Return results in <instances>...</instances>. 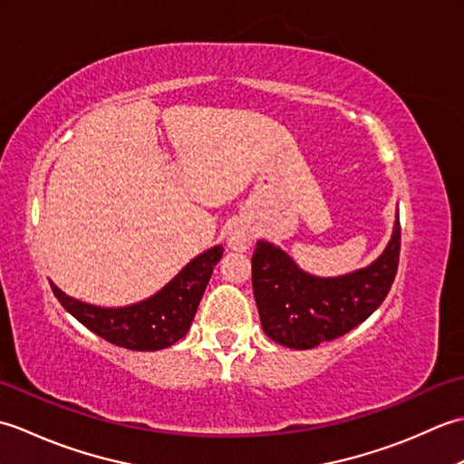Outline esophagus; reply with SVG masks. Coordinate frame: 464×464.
<instances>
[{
	"instance_id": "esophagus-1",
	"label": "esophagus",
	"mask_w": 464,
	"mask_h": 464,
	"mask_svg": "<svg viewBox=\"0 0 464 464\" xmlns=\"http://www.w3.org/2000/svg\"><path fill=\"white\" fill-rule=\"evenodd\" d=\"M251 239L253 237H251V231L247 229V227L237 223L231 227L229 235H227V245H229L233 251H247L251 245Z\"/></svg>"
}]
</instances>
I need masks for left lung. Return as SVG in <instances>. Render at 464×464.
<instances>
[{
    "mask_svg": "<svg viewBox=\"0 0 464 464\" xmlns=\"http://www.w3.org/2000/svg\"><path fill=\"white\" fill-rule=\"evenodd\" d=\"M399 253V213L381 257L341 277H314L273 243L257 241L251 279L265 334L283 347L313 349L349 333L387 297L397 275Z\"/></svg>",
    "mask_w": 464,
    "mask_h": 464,
    "instance_id": "8db88e82",
    "label": "left lung"
}]
</instances>
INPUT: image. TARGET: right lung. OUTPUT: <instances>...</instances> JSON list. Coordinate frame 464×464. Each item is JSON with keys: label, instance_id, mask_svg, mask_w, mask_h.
Masks as SVG:
<instances>
[{"label": "right lung", "instance_id": "obj_1", "mask_svg": "<svg viewBox=\"0 0 464 464\" xmlns=\"http://www.w3.org/2000/svg\"><path fill=\"white\" fill-rule=\"evenodd\" d=\"M223 247L201 253L175 275L153 297L120 309H103L69 297L52 283V291L67 313L117 347L131 351H160L183 339L199 307V301L219 263Z\"/></svg>", "mask_w": 464, "mask_h": 464}]
</instances>
